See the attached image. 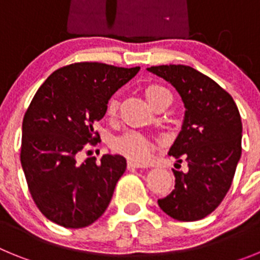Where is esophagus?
Masks as SVG:
<instances>
[{
  "label": "esophagus",
  "instance_id": "obj_1",
  "mask_svg": "<svg viewBox=\"0 0 260 260\" xmlns=\"http://www.w3.org/2000/svg\"><path fill=\"white\" fill-rule=\"evenodd\" d=\"M144 167H146V165L139 164V162H135V161H133V160H128L127 161L128 169H135V168H144Z\"/></svg>",
  "mask_w": 260,
  "mask_h": 260
}]
</instances>
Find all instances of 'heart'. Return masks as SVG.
<instances>
[{"label":"heart","instance_id":"1","mask_svg":"<svg viewBox=\"0 0 260 260\" xmlns=\"http://www.w3.org/2000/svg\"><path fill=\"white\" fill-rule=\"evenodd\" d=\"M144 93H146L147 100L151 105L155 104L156 102H160L162 99H172L171 92L158 84L147 86ZM117 107H118V103H117L116 99H109L107 104V113L109 116H114L117 112ZM112 148L116 152L133 160V161L144 162L150 160L151 156H152L153 151H155V144L150 138L141 134V133L128 132L114 138L112 141Z\"/></svg>","mask_w":260,"mask_h":260}]
</instances>
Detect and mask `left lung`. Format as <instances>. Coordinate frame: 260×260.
<instances>
[{
  "mask_svg": "<svg viewBox=\"0 0 260 260\" xmlns=\"http://www.w3.org/2000/svg\"><path fill=\"white\" fill-rule=\"evenodd\" d=\"M147 70L171 83L185 107L181 132L168 155L183 156L189 171L173 169L174 190L158 199V207L176 220L197 221L217 208L232 185L242 152L240 112L225 89L190 66Z\"/></svg>",
  "mask_w": 260,
  "mask_h": 260,
  "instance_id": "1",
  "label": "left lung"
}]
</instances>
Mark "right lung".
<instances>
[{
    "mask_svg": "<svg viewBox=\"0 0 260 260\" xmlns=\"http://www.w3.org/2000/svg\"><path fill=\"white\" fill-rule=\"evenodd\" d=\"M141 68L80 62L56 70L32 99L22 123L20 162L39 210L65 228H84L105 212L126 171V158L104 155L78 161L96 143L93 123L109 99Z\"/></svg>",
    "mask_w": 260,
    "mask_h": 260,
    "instance_id": "1",
    "label": "right lung"
}]
</instances>
